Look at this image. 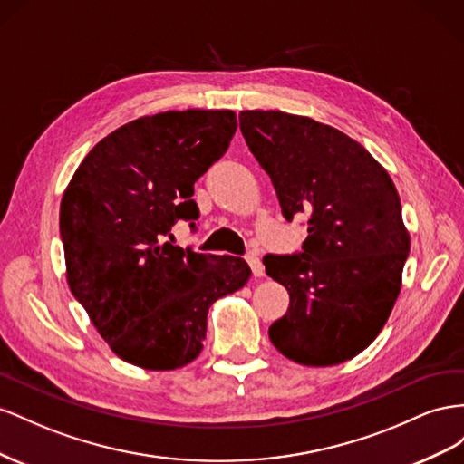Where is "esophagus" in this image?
<instances>
[{
	"label": "esophagus",
	"instance_id": "obj_1",
	"mask_svg": "<svg viewBox=\"0 0 464 464\" xmlns=\"http://www.w3.org/2000/svg\"><path fill=\"white\" fill-rule=\"evenodd\" d=\"M246 262H248L250 270H253V276H255V277L264 276V266H262V262H260V258H258L256 253H248V255H246Z\"/></svg>",
	"mask_w": 464,
	"mask_h": 464
}]
</instances>
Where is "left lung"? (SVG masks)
Returning a JSON list of instances; mask_svg holds the SVG:
<instances>
[{
    "instance_id": "1",
    "label": "left lung",
    "mask_w": 464,
    "mask_h": 464,
    "mask_svg": "<svg viewBox=\"0 0 464 464\" xmlns=\"http://www.w3.org/2000/svg\"><path fill=\"white\" fill-rule=\"evenodd\" d=\"M239 126L287 221L307 214L294 255H266L289 309L268 334L303 365L352 360L372 343L399 297L410 235L389 173L340 130L280 111H243Z\"/></svg>"
}]
</instances>
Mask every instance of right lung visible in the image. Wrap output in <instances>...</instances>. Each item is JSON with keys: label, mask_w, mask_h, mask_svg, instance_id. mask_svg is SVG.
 <instances>
[{"label": "right lung", "mask_w": 464, "mask_h": 464, "mask_svg": "<svg viewBox=\"0 0 464 464\" xmlns=\"http://www.w3.org/2000/svg\"><path fill=\"white\" fill-rule=\"evenodd\" d=\"M233 111H169L102 138L60 204L68 284L99 334L124 362L153 372L196 360L208 311L250 276L239 256L170 245L194 221V182L227 151Z\"/></svg>", "instance_id": "right-lung-1"}]
</instances>
